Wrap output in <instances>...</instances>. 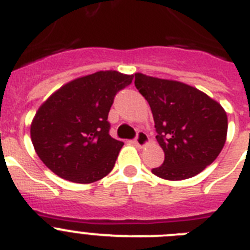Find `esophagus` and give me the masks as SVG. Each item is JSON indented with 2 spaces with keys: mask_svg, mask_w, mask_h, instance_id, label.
Here are the masks:
<instances>
[{
  "mask_svg": "<svg viewBox=\"0 0 250 250\" xmlns=\"http://www.w3.org/2000/svg\"><path fill=\"white\" fill-rule=\"evenodd\" d=\"M134 141H135L136 146L143 147V146H144V145H146L147 143H149V136H147L146 132L139 131L138 134H136L135 140H134Z\"/></svg>",
  "mask_w": 250,
  "mask_h": 250,
  "instance_id": "1",
  "label": "esophagus"
}]
</instances>
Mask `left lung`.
Wrapping results in <instances>:
<instances>
[{
    "mask_svg": "<svg viewBox=\"0 0 250 250\" xmlns=\"http://www.w3.org/2000/svg\"><path fill=\"white\" fill-rule=\"evenodd\" d=\"M135 86L149 103L164 163L151 170L167 180L199 174L222 151L228 118L220 104L187 83L135 74Z\"/></svg>",
    "mask_w": 250,
    "mask_h": 250,
    "instance_id": "left-lung-1",
    "label": "left lung"
}]
</instances>
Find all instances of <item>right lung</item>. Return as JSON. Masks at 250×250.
<instances>
[{
	"instance_id": "add662e5",
	"label": "right lung",
	"mask_w": 250,
	"mask_h": 250,
	"mask_svg": "<svg viewBox=\"0 0 250 250\" xmlns=\"http://www.w3.org/2000/svg\"><path fill=\"white\" fill-rule=\"evenodd\" d=\"M132 79L118 71L95 72L63 85L40 106L31 140L51 171L79 184L111 171L124 143L110 136L107 116L115 95Z\"/></svg>"
}]
</instances>
